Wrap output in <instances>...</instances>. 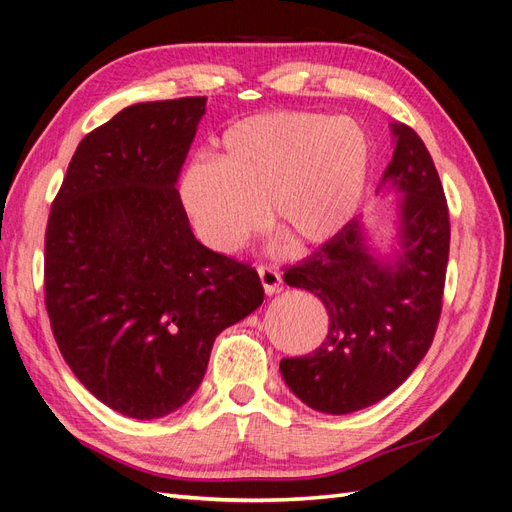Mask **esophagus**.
Here are the masks:
<instances>
[{"label": "esophagus", "mask_w": 512, "mask_h": 512, "mask_svg": "<svg viewBox=\"0 0 512 512\" xmlns=\"http://www.w3.org/2000/svg\"><path fill=\"white\" fill-rule=\"evenodd\" d=\"M258 277H260L262 288H265L267 294H273V292H280L282 290V275L277 273L273 267L260 265L258 267Z\"/></svg>", "instance_id": "34e87169"}]
</instances>
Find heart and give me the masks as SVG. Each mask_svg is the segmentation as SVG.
Returning <instances> with one entry per match:
<instances>
[{
	"label": "heart",
	"mask_w": 512,
	"mask_h": 512,
	"mask_svg": "<svg viewBox=\"0 0 512 512\" xmlns=\"http://www.w3.org/2000/svg\"><path fill=\"white\" fill-rule=\"evenodd\" d=\"M371 173V141L359 121L309 111L245 117L220 136L213 162L194 160L179 203L209 250L232 254L267 222L277 247L327 245L359 213Z\"/></svg>",
	"instance_id": "obj_1"
}]
</instances>
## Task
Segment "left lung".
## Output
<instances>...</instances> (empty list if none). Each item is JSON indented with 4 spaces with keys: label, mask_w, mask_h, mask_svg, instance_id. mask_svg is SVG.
Listing matches in <instances>:
<instances>
[{
    "label": "left lung",
    "mask_w": 512,
    "mask_h": 512,
    "mask_svg": "<svg viewBox=\"0 0 512 512\" xmlns=\"http://www.w3.org/2000/svg\"><path fill=\"white\" fill-rule=\"evenodd\" d=\"M395 151L380 188L395 190L397 247L378 258L361 220L299 265L284 282L305 288L329 312V333L312 354L282 359L288 389L324 414L378 404L427 354L438 329L451 222L438 170L406 123H393Z\"/></svg>",
    "instance_id": "1"
}]
</instances>
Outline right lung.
<instances>
[{
	"label": "right lung",
	"instance_id": "right-lung-1",
	"mask_svg": "<svg viewBox=\"0 0 512 512\" xmlns=\"http://www.w3.org/2000/svg\"><path fill=\"white\" fill-rule=\"evenodd\" d=\"M207 98L123 108L76 147L44 237L61 356L123 416L179 410L215 337L265 299L258 273L200 243L175 188Z\"/></svg>",
	"mask_w": 512,
	"mask_h": 512
}]
</instances>
